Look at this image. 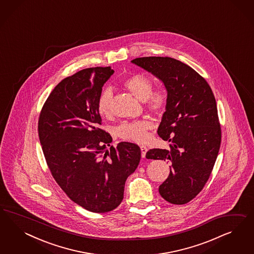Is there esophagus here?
<instances>
[{
    "instance_id": "1",
    "label": "esophagus",
    "mask_w": 254,
    "mask_h": 254,
    "mask_svg": "<svg viewBox=\"0 0 254 254\" xmlns=\"http://www.w3.org/2000/svg\"><path fill=\"white\" fill-rule=\"evenodd\" d=\"M140 152H141V156L145 157L147 153V148L145 146H140Z\"/></svg>"
}]
</instances>
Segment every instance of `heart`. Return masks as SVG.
<instances>
[{"mask_svg": "<svg viewBox=\"0 0 254 254\" xmlns=\"http://www.w3.org/2000/svg\"><path fill=\"white\" fill-rule=\"evenodd\" d=\"M124 87L135 96L138 100L145 101L148 110L160 115L168 106L169 95L165 88L152 90L153 81L143 73H135L126 78L122 82ZM113 92L105 89L100 93L97 102V110L101 116L111 115V104ZM152 128V124L146 120L125 121L117 127V134L121 138L138 143H142L148 138V131Z\"/></svg>", "mask_w": 254, "mask_h": 254, "instance_id": "1", "label": "heart"}]
</instances>
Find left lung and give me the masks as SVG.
<instances>
[{"label":"left lung","mask_w":254,"mask_h":254,"mask_svg":"<svg viewBox=\"0 0 254 254\" xmlns=\"http://www.w3.org/2000/svg\"><path fill=\"white\" fill-rule=\"evenodd\" d=\"M132 63L157 77L169 95L157 133L170 150L151 149L148 159L170 160L162 197L183 205L194 198L214 167L222 132L214 95L207 81L190 66L172 58L144 57Z\"/></svg>","instance_id":"left-lung-1"}]
</instances>
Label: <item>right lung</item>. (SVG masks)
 <instances>
[{
	"label": "right lung",
	"instance_id": "1",
	"mask_svg": "<svg viewBox=\"0 0 254 254\" xmlns=\"http://www.w3.org/2000/svg\"><path fill=\"white\" fill-rule=\"evenodd\" d=\"M111 67L82 69L63 79L47 98L38 122L39 138L57 184L79 206L97 213L117 208L125 184L138 166L139 147L100 128L97 102L114 74Z\"/></svg>",
	"mask_w": 254,
	"mask_h": 254
}]
</instances>
